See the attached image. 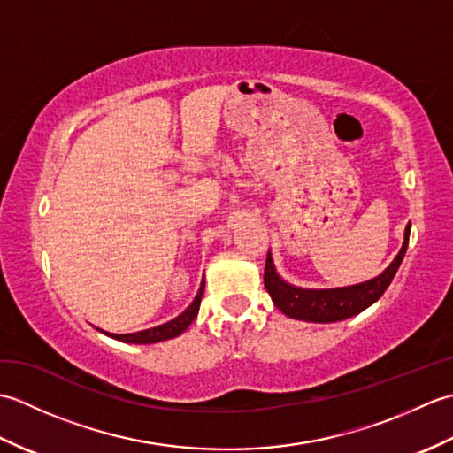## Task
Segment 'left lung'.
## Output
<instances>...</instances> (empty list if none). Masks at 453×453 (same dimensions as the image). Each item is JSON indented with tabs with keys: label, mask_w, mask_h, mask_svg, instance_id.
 <instances>
[{
	"label": "left lung",
	"mask_w": 453,
	"mask_h": 453,
	"mask_svg": "<svg viewBox=\"0 0 453 453\" xmlns=\"http://www.w3.org/2000/svg\"><path fill=\"white\" fill-rule=\"evenodd\" d=\"M409 234L411 224H407L405 227V237H403V245L397 257L393 258L386 271L365 282L342 288H302L286 282L278 274L273 261V253L268 251L265 266V286L278 310L284 315L292 317V319L310 323H336L349 319V317L358 315L365 307L378 302L381 294L388 290L393 276H395L397 268L401 266L403 257L407 253Z\"/></svg>",
	"instance_id": "8db88e82"
}]
</instances>
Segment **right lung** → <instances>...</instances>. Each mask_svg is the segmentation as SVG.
<instances>
[{"label":"right lung","mask_w":453,"mask_h":453,"mask_svg":"<svg viewBox=\"0 0 453 453\" xmlns=\"http://www.w3.org/2000/svg\"><path fill=\"white\" fill-rule=\"evenodd\" d=\"M204 286H206V280H204V278H202L200 288H198V292L195 296V300H192V303L180 315H177L175 319H171L167 323L157 325V326H151V329H143V331H138V333H127V334L107 333V331H101V329L99 331L104 333L107 336H111V339H114V341L130 342V344H153V342L175 339V336L185 333L188 329V325L196 319L198 310H200L202 294H204Z\"/></svg>","instance_id":"right-lung-1"}]
</instances>
